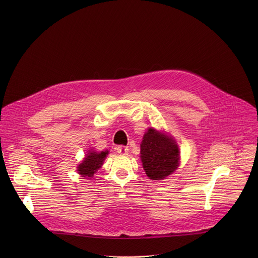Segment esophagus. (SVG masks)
<instances>
[{
	"instance_id": "1",
	"label": "esophagus",
	"mask_w": 258,
	"mask_h": 258,
	"mask_svg": "<svg viewBox=\"0 0 258 258\" xmlns=\"http://www.w3.org/2000/svg\"><path fill=\"white\" fill-rule=\"evenodd\" d=\"M116 151H117V153H119V154L127 155L129 149H128V147H125V146H118V147L116 148Z\"/></svg>"
}]
</instances>
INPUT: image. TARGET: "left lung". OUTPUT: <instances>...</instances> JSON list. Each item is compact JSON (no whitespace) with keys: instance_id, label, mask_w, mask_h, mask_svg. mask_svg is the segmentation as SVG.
<instances>
[{"instance_id":"obj_1","label":"left lung","mask_w":258,"mask_h":258,"mask_svg":"<svg viewBox=\"0 0 258 258\" xmlns=\"http://www.w3.org/2000/svg\"><path fill=\"white\" fill-rule=\"evenodd\" d=\"M141 161L152 180H164L180 164V150L176 141L164 132L149 128L141 142Z\"/></svg>"}]
</instances>
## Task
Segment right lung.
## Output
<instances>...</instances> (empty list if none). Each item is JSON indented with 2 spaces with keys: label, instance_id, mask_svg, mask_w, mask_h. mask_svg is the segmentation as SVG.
<instances>
[{
  "label": "right lung",
  "instance_id": "obj_1",
  "mask_svg": "<svg viewBox=\"0 0 258 258\" xmlns=\"http://www.w3.org/2000/svg\"><path fill=\"white\" fill-rule=\"evenodd\" d=\"M107 155V150L102 152H95L93 150H89L83 161L77 166V173L81 177H84V179H92L98 169L102 167Z\"/></svg>",
  "mask_w": 258,
  "mask_h": 258
}]
</instances>
